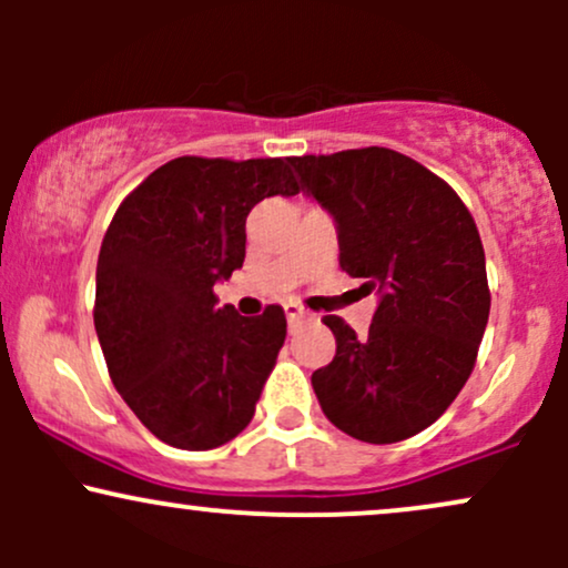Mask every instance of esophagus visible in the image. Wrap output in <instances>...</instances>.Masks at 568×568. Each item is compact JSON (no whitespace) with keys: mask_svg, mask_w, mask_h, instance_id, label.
<instances>
[{"mask_svg":"<svg viewBox=\"0 0 568 568\" xmlns=\"http://www.w3.org/2000/svg\"><path fill=\"white\" fill-rule=\"evenodd\" d=\"M285 317H288V325H296L306 317V310H302L298 304H285Z\"/></svg>","mask_w":568,"mask_h":568,"instance_id":"obj_1","label":"esophagus"}]
</instances>
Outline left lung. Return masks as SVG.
I'll use <instances>...</instances> for the list:
<instances>
[{
  "mask_svg": "<svg viewBox=\"0 0 568 568\" xmlns=\"http://www.w3.org/2000/svg\"><path fill=\"white\" fill-rule=\"evenodd\" d=\"M288 162L334 219L342 270L379 298L366 338L323 317L336 336L334 361L312 374L323 414L363 443L406 440L473 374L491 306L478 226L446 181L393 149Z\"/></svg>",
  "mask_w": 568,
  "mask_h": 568,
  "instance_id": "left-lung-1",
  "label": "left lung"
}]
</instances>
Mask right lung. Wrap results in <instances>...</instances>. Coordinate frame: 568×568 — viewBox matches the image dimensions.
I'll use <instances>...</instances> for the list:
<instances>
[{
  "label": "right lung",
  "mask_w": 568,
  "mask_h": 568,
  "mask_svg": "<svg viewBox=\"0 0 568 568\" xmlns=\"http://www.w3.org/2000/svg\"><path fill=\"white\" fill-rule=\"evenodd\" d=\"M293 197L288 160L165 162L116 207L95 270V334L116 393L162 443L207 452L251 425L285 342L277 304L243 317L213 285L245 262V219Z\"/></svg>",
  "instance_id": "obj_1"
}]
</instances>
